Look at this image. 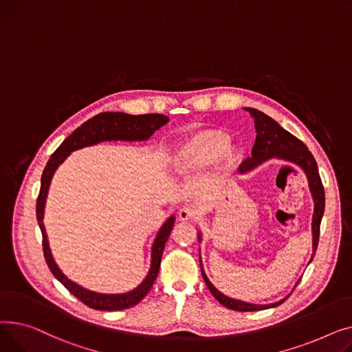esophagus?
I'll return each instance as SVG.
<instances>
[{
  "label": "esophagus",
  "instance_id": "34e87169",
  "mask_svg": "<svg viewBox=\"0 0 352 352\" xmlns=\"http://www.w3.org/2000/svg\"><path fill=\"white\" fill-rule=\"evenodd\" d=\"M196 217V210L192 208V206H184L179 210V220L182 221H189V220H195Z\"/></svg>",
  "mask_w": 352,
  "mask_h": 352
}]
</instances>
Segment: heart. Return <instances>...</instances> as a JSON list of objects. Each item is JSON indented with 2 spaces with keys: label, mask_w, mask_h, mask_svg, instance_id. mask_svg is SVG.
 <instances>
[{
  "label": "heart",
  "mask_w": 352,
  "mask_h": 352,
  "mask_svg": "<svg viewBox=\"0 0 352 352\" xmlns=\"http://www.w3.org/2000/svg\"><path fill=\"white\" fill-rule=\"evenodd\" d=\"M229 136L220 131H201L186 139L173 156V168L180 175L200 172L220 156L224 164H230L236 151L230 146Z\"/></svg>",
  "instance_id": "1"
}]
</instances>
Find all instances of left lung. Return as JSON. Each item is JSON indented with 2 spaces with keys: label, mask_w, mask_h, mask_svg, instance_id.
<instances>
[{
  "label": "left lung",
  "mask_w": 352,
  "mask_h": 352,
  "mask_svg": "<svg viewBox=\"0 0 352 352\" xmlns=\"http://www.w3.org/2000/svg\"><path fill=\"white\" fill-rule=\"evenodd\" d=\"M245 111H249L252 113V116L254 118V125H256V131H257V136H256V142L254 146L252 151V156L247 157L241 164H240V173H245L252 169H254L257 164L273 159V157H280L283 160L292 162L298 164V166L305 172L307 177H308V183H309V190L313 193L314 197V217H313V257L316 254L317 245H318V240H320V224H321V219L324 214V209H325V193H324V186L318 173V166L317 162L313 156V153L308 151V148L305 144L296 138L294 135H292L290 132H287L285 129H283L278 123L270 118L267 116L265 113L253 109V108H245ZM201 236L199 234V241ZM311 257V260H313ZM201 274L204 278L206 285L210 290V293L214 296V298L224 307L234 309V311H258V309H265V308H272V307H277L281 302H284V300L274 302V304H268V305H256V304H250V302H244V301H239V300H233L230 297H227L224 294H221L217 288L208 280L206 274L203 273V267H201Z\"/></svg>",
  "instance_id": "8db88e82"
}]
</instances>
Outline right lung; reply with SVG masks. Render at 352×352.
<instances>
[{
    "label": "right lung",
    "instance_id": "1",
    "mask_svg": "<svg viewBox=\"0 0 352 352\" xmlns=\"http://www.w3.org/2000/svg\"><path fill=\"white\" fill-rule=\"evenodd\" d=\"M169 122V118L159 113H146V115H128L122 112H102L92 119L87 120L85 123L74 131L64 142L60 143V146L51 155V159L48 160L47 166L43 172V177H41V189L36 199V220L39 224L41 233H43V249H44V257L50 267L51 273L56 277L58 281L62 283L67 290L74 294L79 301L84 302L85 305L100 309V311H119V309H125L129 307L136 305L139 301H142L149 293L152 288L160 267V260L163 254L164 244H166L170 232L175 224V217L166 220L162 226V229L153 243L152 247V264L148 277L144 281L135 288L133 292H129L126 294H99L87 290V288L78 285L76 283L68 280L55 264L50 244L45 233V227L43 223L44 217V208L50 183L52 179L54 172L59 164L64 162L68 155L76 149L91 146V144L103 142V140H146L151 138V135L162 128L164 123Z\"/></svg>",
    "mask_w": 352,
    "mask_h": 352
}]
</instances>
